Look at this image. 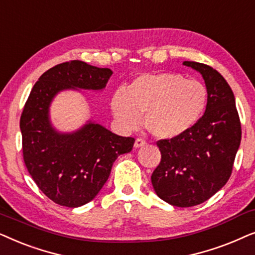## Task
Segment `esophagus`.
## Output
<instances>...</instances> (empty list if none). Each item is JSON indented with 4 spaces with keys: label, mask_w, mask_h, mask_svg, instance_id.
Instances as JSON below:
<instances>
[{
    "label": "esophagus",
    "mask_w": 255,
    "mask_h": 255,
    "mask_svg": "<svg viewBox=\"0 0 255 255\" xmlns=\"http://www.w3.org/2000/svg\"><path fill=\"white\" fill-rule=\"evenodd\" d=\"M147 143V141L144 140V138H141V137H138V138H136V140H135V143H134V147L135 148H138V147H143V145Z\"/></svg>",
    "instance_id": "1"
}]
</instances>
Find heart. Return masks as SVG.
I'll return each mask as SVG.
<instances>
[{
  "instance_id": "1",
  "label": "heart",
  "mask_w": 255,
  "mask_h": 255,
  "mask_svg": "<svg viewBox=\"0 0 255 255\" xmlns=\"http://www.w3.org/2000/svg\"><path fill=\"white\" fill-rule=\"evenodd\" d=\"M208 105V88L178 73L143 74L127 90L119 88L112 111L125 128L131 129L145 114V127L158 138H174L201 120Z\"/></svg>"
}]
</instances>
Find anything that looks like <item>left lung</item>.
Masks as SVG:
<instances>
[{"mask_svg":"<svg viewBox=\"0 0 255 255\" xmlns=\"http://www.w3.org/2000/svg\"><path fill=\"white\" fill-rule=\"evenodd\" d=\"M183 64L204 78L208 105L189 131L156 142L162 157L151 183L164 202L190 208L208 201L229 181L242 140V125L233 92L222 74L202 63Z\"/></svg>","mask_w":255,"mask_h":255,"instance_id":"left-lung-1","label":"left lung"}]
</instances>
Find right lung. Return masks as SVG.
I'll list each match as a JSON object with an SVG mask.
<instances>
[{"label":"right lung","instance_id":"right-lung-1","mask_svg":"<svg viewBox=\"0 0 255 255\" xmlns=\"http://www.w3.org/2000/svg\"><path fill=\"white\" fill-rule=\"evenodd\" d=\"M112 73L80 60L58 64L39 77L23 108L19 127L25 167L56 204L78 208L92 201L118 156L133 149L134 137L119 136L93 122L72 134L57 133L50 125L49 106L59 91L103 90Z\"/></svg>","mask_w":255,"mask_h":255}]
</instances>
